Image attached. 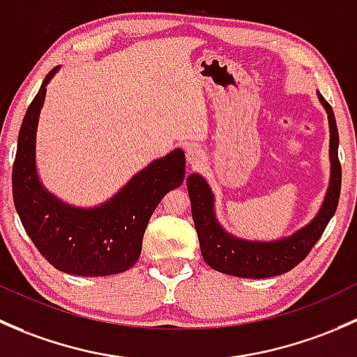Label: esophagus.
Wrapping results in <instances>:
<instances>
[{
	"label": "esophagus",
	"mask_w": 357,
	"mask_h": 357,
	"mask_svg": "<svg viewBox=\"0 0 357 357\" xmlns=\"http://www.w3.org/2000/svg\"><path fill=\"white\" fill-rule=\"evenodd\" d=\"M185 153L187 161H189V165H192V167H199L204 161V151L201 148H197V146H189Z\"/></svg>",
	"instance_id": "1"
}]
</instances>
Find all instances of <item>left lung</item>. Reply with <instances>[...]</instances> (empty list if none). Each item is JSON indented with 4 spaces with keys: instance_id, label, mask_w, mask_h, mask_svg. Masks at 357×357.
Instances as JSON below:
<instances>
[{
    "instance_id": "left-lung-1",
    "label": "left lung",
    "mask_w": 357,
    "mask_h": 357,
    "mask_svg": "<svg viewBox=\"0 0 357 357\" xmlns=\"http://www.w3.org/2000/svg\"><path fill=\"white\" fill-rule=\"evenodd\" d=\"M316 96L328 116L330 180L318 213L296 232L275 241H251L230 234L218 222L215 194L208 180L199 174H190L187 177V190L192 208L194 227L199 237L201 255L213 270L241 278H268L287 273L310 255L335 215L342 182V168L339 163V130L332 106L325 101L319 91H316Z\"/></svg>"
}]
</instances>
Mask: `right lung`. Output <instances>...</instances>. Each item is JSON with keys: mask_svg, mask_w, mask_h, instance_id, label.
I'll use <instances>...</instances> for the list:
<instances>
[{"mask_svg": "<svg viewBox=\"0 0 357 357\" xmlns=\"http://www.w3.org/2000/svg\"><path fill=\"white\" fill-rule=\"evenodd\" d=\"M60 68L54 67L43 80L18 132L12 174L15 209L31 241L56 270L77 277L122 273L141 256L156 206L183 182L185 154L177 148L153 160L96 206H73L54 196L39 177L36 139L46 87Z\"/></svg>", "mask_w": 357, "mask_h": 357, "instance_id": "right-lung-1", "label": "right lung"}]
</instances>
